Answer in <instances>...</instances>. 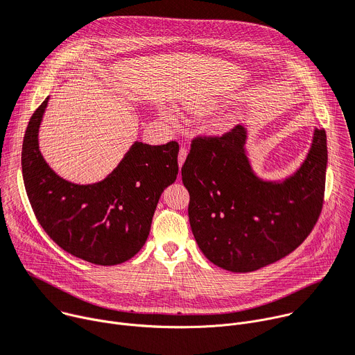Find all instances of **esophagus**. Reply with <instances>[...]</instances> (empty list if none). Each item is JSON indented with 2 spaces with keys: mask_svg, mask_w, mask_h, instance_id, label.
<instances>
[{
  "mask_svg": "<svg viewBox=\"0 0 355 355\" xmlns=\"http://www.w3.org/2000/svg\"><path fill=\"white\" fill-rule=\"evenodd\" d=\"M187 154H188L187 148H185V147H181V148H180V153H178V166H180V170H181V167H182V164H184V161H185V158H187Z\"/></svg>",
  "mask_w": 355,
  "mask_h": 355,
  "instance_id": "esophagus-1",
  "label": "esophagus"
}]
</instances>
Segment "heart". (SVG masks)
Returning a JSON list of instances; mask_svg holds the SVG:
<instances>
[{"label": "heart", "instance_id": "b5f03b06", "mask_svg": "<svg viewBox=\"0 0 355 355\" xmlns=\"http://www.w3.org/2000/svg\"><path fill=\"white\" fill-rule=\"evenodd\" d=\"M185 107H187L188 110H201V109H202V106H200V105H197V103H191V102L185 103ZM161 114H163V117H166V119L170 120V121H173V120L175 119L174 113H173L171 110H168V109H163V110H161Z\"/></svg>", "mask_w": 355, "mask_h": 355}]
</instances>
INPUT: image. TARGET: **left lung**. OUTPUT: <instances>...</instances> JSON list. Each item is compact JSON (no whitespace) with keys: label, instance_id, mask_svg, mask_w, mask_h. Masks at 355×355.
Wrapping results in <instances>:
<instances>
[{"label":"left lung","instance_id":"obj_1","mask_svg":"<svg viewBox=\"0 0 355 355\" xmlns=\"http://www.w3.org/2000/svg\"><path fill=\"white\" fill-rule=\"evenodd\" d=\"M241 124L198 136L181 168L194 238L214 265L246 273L277 262L309 236L324 201L327 137L315 128L302 167L282 182L257 178Z\"/></svg>","mask_w":355,"mask_h":355}]
</instances>
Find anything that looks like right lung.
I'll return each mask as SVG.
<instances>
[{"label": "right lung", "mask_w": 355, "mask_h": 355, "mask_svg": "<svg viewBox=\"0 0 355 355\" xmlns=\"http://www.w3.org/2000/svg\"><path fill=\"white\" fill-rule=\"evenodd\" d=\"M49 96L31 116L22 143V175L34 214L49 238L86 262L112 266L146 243L157 202L178 174V143L136 141L103 181L79 185L46 164L38 132Z\"/></svg>", "instance_id": "right-lung-1"}]
</instances>
